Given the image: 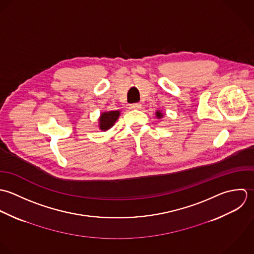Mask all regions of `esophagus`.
Segmentation results:
<instances>
[{
    "label": "esophagus",
    "instance_id": "esophagus-1",
    "mask_svg": "<svg viewBox=\"0 0 254 254\" xmlns=\"http://www.w3.org/2000/svg\"><path fill=\"white\" fill-rule=\"evenodd\" d=\"M129 109H131V110H138V109H141V104H139V103L131 104V105H129Z\"/></svg>",
    "mask_w": 254,
    "mask_h": 254
}]
</instances>
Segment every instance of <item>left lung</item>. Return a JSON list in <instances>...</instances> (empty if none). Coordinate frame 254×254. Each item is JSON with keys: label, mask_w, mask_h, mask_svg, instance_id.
<instances>
[{"label": "left lung", "mask_w": 254, "mask_h": 254, "mask_svg": "<svg viewBox=\"0 0 254 254\" xmlns=\"http://www.w3.org/2000/svg\"><path fill=\"white\" fill-rule=\"evenodd\" d=\"M155 115H156V117H157V119H162L163 117H164V114L161 112V111H156V113H155Z\"/></svg>", "instance_id": "1"}]
</instances>
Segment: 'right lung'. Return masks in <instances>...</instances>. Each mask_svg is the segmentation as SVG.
Segmentation results:
<instances>
[{
  "label": "right lung",
  "instance_id": "right-lung-1",
  "mask_svg": "<svg viewBox=\"0 0 254 254\" xmlns=\"http://www.w3.org/2000/svg\"><path fill=\"white\" fill-rule=\"evenodd\" d=\"M120 115H121L120 111L102 112L98 119L99 129H101L102 131H107L108 129H110L118 121Z\"/></svg>",
  "mask_w": 254,
  "mask_h": 254
}]
</instances>
